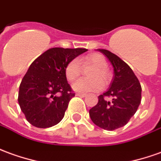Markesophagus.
<instances>
[{"mask_svg":"<svg viewBox=\"0 0 161 161\" xmlns=\"http://www.w3.org/2000/svg\"><path fill=\"white\" fill-rule=\"evenodd\" d=\"M77 97H86V94H84V93H77L76 94Z\"/></svg>","mask_w":161,"mask_h":161,"instance_id":"34e87169","label":"esophagus"}]
</instances>
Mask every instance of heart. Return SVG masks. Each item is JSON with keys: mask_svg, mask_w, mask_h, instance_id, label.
<instances>
[{"mask_svg": "<svg viewBox=\"0 0 161 161\" xmlns=\"http://www.w3.org/2000/svg\"><path fill=\"white\" fill-rule=\"evenodd\" d=\"M81 64L83 65H92L94 69L90 73V77L92 79H79L75 82L72 85L73 90L79 93L98 92L103 84H107L110 81V73L108 71L107 62L102 55L97 53H92L81 58ZM65 77L69 82H73L79 77L81 73V67L79 63L76 59L69 61L64 69ZM102 80V81L101 82Z\"/></svg>", "mask_w": 161, "mask_h": 161, "instance_id": "b5f03b06", "label": "heart"}]
</instances>
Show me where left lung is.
Instances as JSON below:
<instances>
[{"mask_svg":"<svg viewBox=\"0 0 161 161\" xmlns=\"http://www.w3.org/2000/svg\"><path fill=\"white\" fill-rule=\"evenodd\" d=\"M111 62L114 77L107 92L98 96L97 104L89 114L92 122L102 129L113 131L124 126L135 114L141 101V85L130 66L115 54L97 49ZM112 96L108 101L105 97Z\"/></svg>","mask_w":161,"mask_h":161,"instance_id":"1","label":"left lung"}]
</instances>
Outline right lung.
<instances>
[{"mask_svg":"<svg viewBox=\"0 0 161 161\" xmlns=\"http://www.w3.org/2000/svg\"><path fill=\"white\" fill-rule=\"evenodd\" d=\"M85 51L52 48L30 64L19 87L18 103L32 125L51 127L63 119L69 100L75 97L65 77V66Z\"/></svg>","mask_w":161,"mask_h":161,"instance_id":"1","label":"right lung"}]
</instances>
